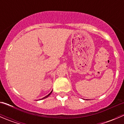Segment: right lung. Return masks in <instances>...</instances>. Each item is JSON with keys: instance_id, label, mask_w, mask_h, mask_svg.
<instances>
[{"instance_id": "right-lung-1", "label": "right lung", "mask_w": 124, "mask_h": 124, "mask_svg": "<svg viewBox=\"0 0 124 124\" xmlns=\"http://www.w3.org/2000/svg\"><path fill=\"white\" fill-rule=\"evenodd\" d=\"M52 92H50V93H49V94H48V95H47V96H46V97H44V98H42V99H41V100H43V99H44V98H47V97H48V96H49V95H50V94H51V93H52Z\"/></svg>"}]
</instances>
